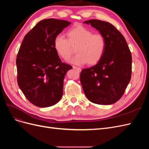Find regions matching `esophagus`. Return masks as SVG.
Returning <instances> with one entry per match:
<instances>
[{"label": "esophagus", "mask_w": 149, "mask_h": 149, "mask_svg": "<svg viewBox=\"0 0 149 149\" xmlns=\"http://www.w3.org/2000/svg\"><path fill=\"white\" fill-rule=\"evenodd\" d=\"M73 68L74 69H75V70H77L78 72H81V69L80 68H79V67H76V66H73Z\"/></svg>", "instance_id": "1"}]
</instances>
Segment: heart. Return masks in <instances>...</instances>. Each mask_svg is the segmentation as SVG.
Segmentation results:
<instances>
[{
	"mask_svg": "<svg viewBox=\"0 0 149 149\" xmlns=\"http://www.w3.org/2000/svg\"><path fill=\"white\" fill-rule=\"evenodd\" d=\"M66 38L61 35L56 36L54 49L63 60L69 59L76 48L78 54L71 61L76 65H94L101 61L106 48V39L101 33H94L82 25L68 30Z\"/></svg>",
	"mask_w": 149,
	"mask_h": 149,
	"instance_id": "heart-1",
	"label": "heart"
}]
</instances>
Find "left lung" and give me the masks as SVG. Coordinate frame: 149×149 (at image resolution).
<instances>
[{
	"label": "left lung",
	"mask_w": 149,
	"mask_h": 149,
	"mask_svg": "<svg viewBox=\"0 0 149 149\" xmlns=\"http://www.w3.org/2000/svg\"><path fill=\"white\" fill-rule=\"evenodd\" d=\"M90 24L106 39V48L101 61L80 73V81L88 100L109 105L119 101L131 78L132 55L125 39L109 22L92 19Z\"/></svg>",
	"instance_id": "1"
}]
</instances>
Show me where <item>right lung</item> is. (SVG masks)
I'll return each instance as SVG.
<instances>
[{
    "instance_id": "right-lung-1",
    "label": "right lung",
    "mask_w": 149,
    "mask_h": 149,
    "mask_svg": "<svg viewBox=\"0 0 149 149\" xmlns=\"http://www.w3.org/2000/svg\"><path fill=\"white\" fill-rule=\"evenodd\" d=\"M71 23L63 20L43 19L26 34L18 52L17 83L33 105H55L63 96V81L71 65L62 63L54 49L55 37Z\"/></svg>"
}]
</instances>
